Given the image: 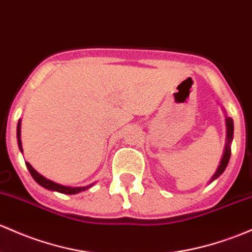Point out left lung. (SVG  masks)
I'll return each mask as SVG.
<instances>
[{
    "label": "left lung",
    "instance_id": "1",
    "mask_svg": "<svg viewBox=\"0 0 252 252\" xmlns=\"http://www.w3.org/2000/svg\"><path fill=\"white\" fill-rule=\"evenodd\" d=\"M226 145H225V149H223V154L222 158H221V161L219 167L217 168L215 173L213 175L212 179H211V183L213 181L218 178L220 175H222V172L225 171V168L227 167V164L229 161V157H231V143L232 140H233V120L229 117H226Z\"/></svg>",
    "mask_w": 252,
    "mask_h": 252
}]
</instances>
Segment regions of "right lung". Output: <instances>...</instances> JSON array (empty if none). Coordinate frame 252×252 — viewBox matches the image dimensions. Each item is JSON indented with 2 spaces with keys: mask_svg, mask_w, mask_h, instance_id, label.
<instances>
[{
  "mask_svg": "<svg viewBox=\"0 0 252 252\" xmlns=\"http://www.w3.org/2000/svg\"><path fill=\"white\" fill-rule=\"evenodd\" d=\"M21 121L19 120V123H18V129H16V135H18V145H19V148H20V151L23 152V146H21ZM26 166L29 168L30 173H31V176L33 177V179H34L35 182H37L38 184L41 185L43 188H45V189H49V190H54V191H57V192H62V193H67V195H74V193H79L81 191H85V190H87L88 188H91L93 185L90 184L87 185V187H79V188H71V187H64V185H61V184H57L55 183V182L50 181V179H46L45 177H43L39 173L37 172V171L33 168L31 165H30V162L26 161Z\"/></svg>",
  "mask_w": 252,
  "mask_h": 252,
  "instance_id": "right-lung-1",
  "label": "right lung"
}]
</instances>
